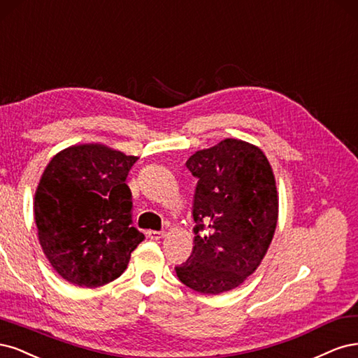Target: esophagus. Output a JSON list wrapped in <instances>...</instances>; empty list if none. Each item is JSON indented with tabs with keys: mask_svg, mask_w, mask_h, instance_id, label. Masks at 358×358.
<instances>
[{
	"mask_svg": "<svg viewBox=\"0 0 358 358\" xmlns=\"http://www.w3.org/2000/svg\"><path fill=\"white\" fill-rule=\"evenodd\" d=\"M147 236L150 239H162L165 236V232H157V230H148Z\"/></svg>",
	"mask_w": 358,
	"mask_h": 358,
	"instance_id": "obj_1",
	"label": "esophagus"
}]
</instances>
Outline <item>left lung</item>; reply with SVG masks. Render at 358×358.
I'll list each match as a JSON object with an SVG mask.
<instances>
[{
	"label": "left lung",
	"instance_id": "8db88e82",
	"mask_svg": "<svg viewBox=\"0 0 358 358\" xmlns=\"http://www.w3.org/2000/svg\"><path fill=\"white\" fill-rule=\"evenodd\" d=\"M186 166L198 178L194 239L177 276L202 294L234 290L260 266L278 223L272 166L257 145L235 138L198 150Z\"/></svg>",
	"mask_w": 358,
	"mask_h": 358
}]
</instances>
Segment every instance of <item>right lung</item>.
Masks as SVG:
<instances>
[{
    "label": "right lung",
    "instance_id": "add662e5",
    "mask_svg": "<svg viewBox=\"0 0 358 358\" xmlns=\"http://www.w3.org/2000/svg\"><path fill=\"white\" fill-rule=\"evenodd\" d=\"M136 160L106 144H77L43 171L34 218L43 252L65 281L87 288L114 281L144 239L131 226L124 182Z\"/></svg>",
    "mask_w": 358,
    "mask_h": 358
}]
</instances>
